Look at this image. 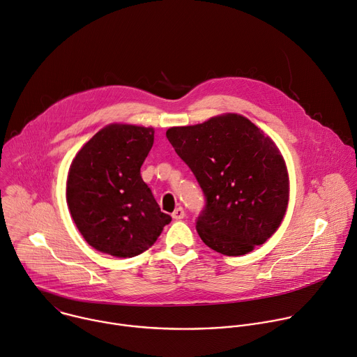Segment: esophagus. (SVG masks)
<instances>
[{"label":"esophagus","mask_w":357,"mask_h":357,"mask_svg":"<svg viewBox=\"0 0 357 357\" xmlns=\"http://www.w3.org/2000/svg\"><path fill=\"white\" fill-rule=\"evenodd\" d=\"M172 218L175 219V220H181V219H183L185 218V211H183V208H176L174 212H172Z\"/></svg>","instance_id":"esophagus-1"}]
</instances>
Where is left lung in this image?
Here are the masks:
<instances>
[{
	"instance_id": "1",
	"label": "left lung",
	"mask_w": 357,
	"mask_h": 357,
	"mask_svg": "<svg viewBox=\"0 0 357 357\" xmlns=\"http://www.w3.org/2000/svg\"><path fill=\"white\" fill-rule=\"evenodd\" d=\"M167 138L206 197L196 230L208 247L243 256L266 243L288 206L289 181L274 141L240 114H223Z\"/></svg>"
}]
</instances>
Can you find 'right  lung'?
<instances>
[{"label": "right lung", "instance_id": "add662e5", "mask_svg": "<svg viewBox=\"0 0 357 357\" xmlns=\"http://www.w3.org/2000/svg\"><path fill=\"white\" fill-rule=\"evenodd\" d=\"M152 144L154 128L110 124L72 161L68 206L76 227L97 251L123 259L138 256L172 220L141 178Z\"/></svg>", "mask_w": 357, "mask_h": 357}]
</instances>
